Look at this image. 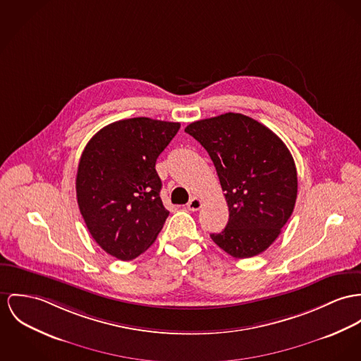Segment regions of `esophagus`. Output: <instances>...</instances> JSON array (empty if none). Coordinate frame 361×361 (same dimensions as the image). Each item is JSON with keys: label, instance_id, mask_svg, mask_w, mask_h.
<instances>
[{"label": "esophagus", "instance_id": "34e87169", "mask_svg": "<svg viewBox=\"0 0 361 361\" xmlns=\"http://www.w3.org/2000/svg\"><path fill=\"white\" fill-rule=\"evenodd\" d=\"M187 207H188L191 212H197V210L202 207V200H200L199 197H192V199L188 202Z\"/></svg>", "mask_w": 361, "mask_h": 361}]
</instances>
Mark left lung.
Listing matches in <instances>:
<instances>
[{"mask_svg":"<svg viewBox=\"0 0 361 361\" xmlns=\"http://www.w3.org/2000/svg\"><path fill=\"white\" fill-rule=\"evenodd\" d=\"M191 135L210 155L229 209L213 242L235 258L268 249L293 214L298 180L294 159L278 136L243 114L226 112L190 123Z\"/></svg>","mask_w":361,"mask_h":361,"instance_id":"left-lung-1","label":"left lung"}]
</instances>
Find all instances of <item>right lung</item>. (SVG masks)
Returning a JSON list of instances; mask_svg holds the SVG:
<instances>
[{
  "mask_svg": "<svg viewBox=\"0 0 361 361\" xmlns=\"http://www.w3.org/2000/svg\"><path fill=\"white\" fill-rule=\"evenodd\" d=\"M178 129V122L123 119L83 149L75 181L80 212L96 243L118 259L139 257L164 228L169 212L155 164Z\"/></svg>",
  "mask_w": 361,
  "mask_h": 361,
  "instance_id": "1",
  "label": "right lung"
}]
</instances>
